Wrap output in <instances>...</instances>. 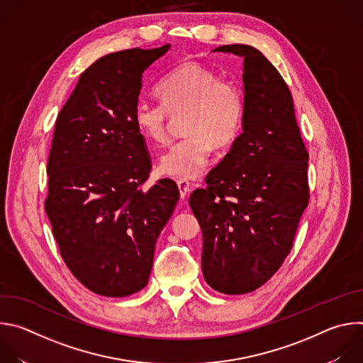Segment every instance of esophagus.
<instances>
[{
    "label": "esophagus",
    "instance_id": "obj_1",
    "mask_svg": "<svg viewBox=\"0 0 363 363\" xmlns=\"http://www.w3.org/2000/svg\"><path fill=\"white\" fill-rule=\"evenodd\" d=\"M177 185H178L181 198L184 199V198L189 194V191H191V184H189L188 179H178V181H177Z\"/></svg>",
    "mask_w": 363,
    "mask_h": 363
}]
</instances>
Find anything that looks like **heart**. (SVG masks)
Instances as JSON below:
<instances>
[{
    "label": "heart",
    "instance_id": "1",
    "mask_svg": "<svg viewBox=\"0 0 363 363\" xmlns=\"http://www.w3.org/2000/svg\"><path fill=\"white\" fill-rule=\"evenodd\" d=\"M161 105L142 101L133 113L139 135L153 146L168 143L175 121L182 119V140L160 161V172L172 178H195L210 161L213 146H228L238 135L244 100L240 87L216 70L185 62L158 84Z\"/></svg>",
    "mask_w": 363,
    "mask_h": 363
}]
</instances>
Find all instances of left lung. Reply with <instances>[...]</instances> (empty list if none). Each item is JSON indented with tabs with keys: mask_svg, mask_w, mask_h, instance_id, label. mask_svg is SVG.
I'll list each match as a JSON object with an SVG mask.
<instances>
[{
	"mask_svg": "<svg viewBox=\"0 0 363 363\" xmlns=\"http://www.w3.org/2000/svg\"><path fill=\"white\" fill-rule=\"evenodd\" d=\"M242 57V132L195 189L189 206L202 231L205 281L224 294L263 286L293 247L308 203L307 161L291 93L262 51L245 44L214 48Z\"/></svg>",
	"mask_w": 363,
	"mask_h": 363,
	"instance_id": "8db88e82",
	"label": "left lung"
}]
</instances>
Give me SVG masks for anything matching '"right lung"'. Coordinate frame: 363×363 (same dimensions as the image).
Wrapping results in <instances>:
<instances>
[{
    "mask_svg": "<svg viewBox=\"0 0 363 363\" xmlns=\"http://www.w3.org/2000/svg\"><path fill=\"white\" fill-rule=\"evenodd\" d=\"M169 47L96 60L56 121L45 213L66 266L100 296L125 297L147 284L155 242L179 199L171 179L140 189L150 160L133 123L142 76Z\"/></svg>",
    "mask_w": 363,
    "mask_h": 363,
    "instance_id": "add662e5",
    "label": "right lung"
}]
</instances>
